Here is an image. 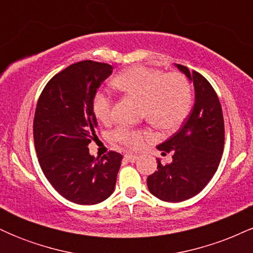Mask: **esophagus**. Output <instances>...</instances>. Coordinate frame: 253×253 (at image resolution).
Masks as SVG:
<instances>
[{
  "label": "esophagus",
  "instance_id": "obj_1",
  "mask_svg": "<svg viewBox=\"0 0 253 253\" xmlns=\"http://www.w3.org/2000/svg\"><path fill=\"white\" fill-rule=\"evenodd\" d=\"M125 161L126 162H129V163H134V162L138 159V156L135 155H130V153H127V155H125Z\"/></svg>",
  "mask_w": 253,
  "mask_h": 253
}]
</instances>
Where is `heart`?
Segmentation results:
<instances>
[{
	"instance_id": "heart-1",
	"label": "heart",
	"mask_w": 253,
	"mask_h": 253,
	"mask_svg": "<svg viewBox=\"0 0 253 253\" xmlns=\"http://www.w3.org/2000/svg\"><path fill=\"white\" fill-rule=\"evenodd\" d=\"M115 88L143 100V115L157 128L175 130L189 115L193 106V91L189 81L182 74H164L158 69L135 65L126 69L113 81ZM92 112L102 123H108L113 117V101L102 91L92 98ZM150 133L128 126L118 127L112 138L130 149H138Z\"/></svg>"
}]
</instances>
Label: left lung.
I'll list each match as a JSON object with an SVG mask.
<instances>
[{
	"label": "left lung",
	"mask_w": 253,
	"mask_h": 253,
	"mask_svg": "<svg viewBox=\"0 0 253 253\" xmlns=\"http://www.w3.org/2000/svg\"><path fill=\"white\" fill-rule=\"evenodd\" d=\"M194 84L195 103L178 132L157 149L171 153L172 162L162 164L147 177L150 193L167 202H181L199 194L216 172L225 144L221 104L213 86L202 75L175 64Z\"/></svg>",
	"instance_id": "obj_1"
}]
</instances>
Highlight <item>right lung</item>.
<instances>
[{
	"mask_svg": "<svg viewBox=\"0 0 253 253\" xmlns=\"http://www.w3.org/2000/svg\"><path fill=\"white\" fill-rule=\"evenodd\" d=\"M113 66L83 60L52 77L38 100L34 145L46 178L63 197L96 205L112 195L123 156L110 151L95 158L88 145L95 135L92 98Z\"/></svg>",
	"mask_w": 253,
	"mask_h": 253,
	"instance_id": "obj_1",
	"label": "right lung"
}]
</instances>
